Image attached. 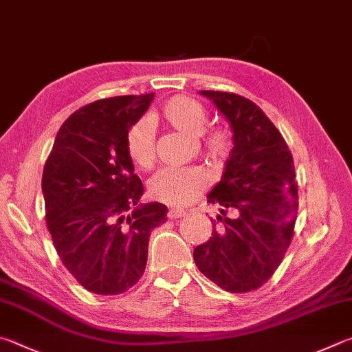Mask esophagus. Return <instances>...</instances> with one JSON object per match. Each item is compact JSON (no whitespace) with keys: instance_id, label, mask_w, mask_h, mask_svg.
<instances>
[{"instance_id":"obj_1","label":"esophagus","mask_w":352,"mask_h":352,"mask_svg":"<svg viewBox=\"0 0 352 352\" xmlns=\"http://www.w3.org/2000/svg\"><path fill=\"white\" fill-rule=\"evenodd\" d=\"M184 215H186V212L182 209H169V212H168L169 219H182V217H184Z\"/></svg>"}]
</instances>
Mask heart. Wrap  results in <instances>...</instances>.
Masks as SVG:
<instances>
[{
	"label": "heart",
	"instance_id": "obj_1",
	"mask_svg": "<svg viewBox=\"0 0 352 352\" xmlns=\"http://www.w3.org/2000/svg\"><path fill=\"white\" fill-rule=\"evenodd\" d=\"M172 129L198 135L204 157L214 166L225 164L232 154L231 133L223 127H203L208 123V112L201 103L190 97L178 95L168 100L160 113ZM126 155L138 169L148 170L155 163V140L152 127L146 120H137L126 131ZM209 188V178L198 168H166L151 178L149 195L154 200L174 208L186 206L195 201Z\"/></svg>",
	"mask_w": 352,
	"mask_h": 352
}]
</instances>
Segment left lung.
<instances>
[{
  "mask_svg": "<svg viewBox=\"0 0 352 352\" xmlns=\"http://www.w3.org/2000/svg\"><path fill=\"white\" fill-rule=\"evenodd\" d=\"M201 95L228 118L234 148L221 182L208 195L221 215L212 220V237L194 249V260L221 289L245 294L272 277L291 245L298 209L296 168L282 133L254 101L232 92Z\"/></svg>",
  "mask_w": 352,
  "mask_h": 352,
  "instance_id": "8db88e82",
  "label": "left lung"
}]
</instances>
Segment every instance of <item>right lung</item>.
Instances as JSON below:
<instances>
[{"label": "right lung", "instance_id": "right-lung-1", "mask_svg": "<svg viewBox=\"0 0 352 352\" xmlns=\"http://www.w3.org/2000/svg\"><path fill=\"white\" fill-rule=\"evenodd\" d=\"M154 94L97 100L56 133L43 170L46 223L66 270L89 292L118 296L143 276L152 229L168 220L162 203L138 204L143 183L126 155L129 126Z\"/></svg>", "mask_w": 352, "mask_h": 352}]
</instances>
